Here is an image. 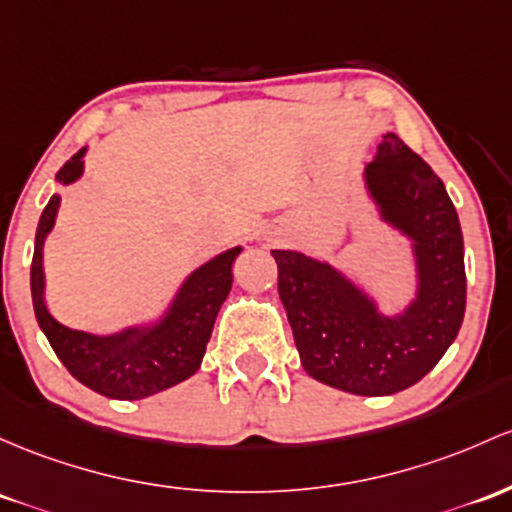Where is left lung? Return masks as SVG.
<instances>
[{
    "instance_id": "left-lung-1",
    "label": "left lung",
    "mask_w": 512,
    "mask_h": 512,
    "mask_svg": "<svg viewBox=\"0 0 512 512\" xmlns=\"http://www.w3.org/2000/svg\"><path fill=\"white\" fill-rule=\"evenodd\" d=\"M364 179L381 218L413 240L418 296L401 316H381L328 262L294 250L272 257L303 369L333 389L389 396L418 384L462 328L464 240L442 179L396 133L381 140Z\"/></svg>"
}]
</instances>
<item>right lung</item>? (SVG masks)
<instances>
[{
  "label": "right lung",
  "instance_id": "right-lung-1",
  "mask_svg": "<svg viewBox=\"0 0 512 512\" xmlns=\"http://www.w3.org/2000/svg\"><path fill=\"white\" fill-rule=\"evenodd\" d=\"M82 155L84 150L60 167L58 182L70 184L80 177L84 167ZM58 206L60 196L53 194L38 221L31 262V296L38 325L67 372L92 391L119 401H138L189 379L199 369L218 308L223 306L233 284V262L240 255V247L213 257L189 274L160 323L99 338L65 328L50 316L43 301V243L53 230Z\"/></svg>",
  "mask_w": 512,
  "mask_h": 512
}]
</instances>
